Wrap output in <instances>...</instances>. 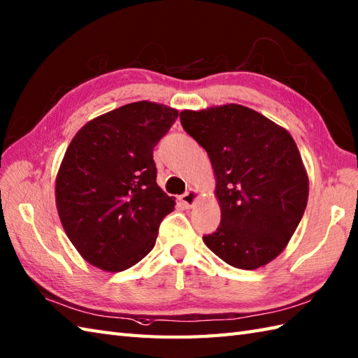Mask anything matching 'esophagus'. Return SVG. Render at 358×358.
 Returning a JSON list of instances; mask_svg holds the SVG:
<instances>
[{"label":"esophagus","mask_w":358,"mask_h":358,"mask_svg":"<svg viewBox=\"0 0 358 358\" xmlns=\"http://www.w3.org/2000/svg\"><path fill=\"white\" fill-rule=\"evenodd\" d=\"M199 199H200V192L196 191V189H189V191L181 196V203H183L186 208H192Z\"/></svg>","instance_id":"obj_1"}]
</instances>
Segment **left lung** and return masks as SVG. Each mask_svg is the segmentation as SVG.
Instances as JSON below:
<instances>
[{"label":"left lung","mask_w":358,"mask_h":358,"mask_svg":"<svg viewBox=\"0 0 358 358\" xmlns=\"http://www.w3.org/2000/svg\"><path fill=\"white\" fill-rule=\"evenodd\" d=\"M185 131L208 152L222 210L203 237L234 268L252 271L277 258L306 209L309 178L285 127L241 104L181 110Z\"/></svg>","instance_id":"left-lung-1"}]
</instances>
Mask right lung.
<instances>
[{
	"label": "right lung",
	"mask_w": 358,
	"mask_h": 358,
	"mask_svg": "<svg viewBox=\"0 0 358 358\" xmlns=\"http://www.w3.org/2000/svg\"><path fill=\"white\" fill-rule=\"evenodd\" d=\"M177 118L164 104H124L87 121L67 146L55 178L57 210L95 268L129 269L155 246L175 199L157 185L154 148Z\"/></svg>",
	"instance_id": "right-lung-1"
}]
</instances>
